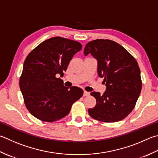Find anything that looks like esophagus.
I'll list each match as a JSON object with an SVG mask.
<instances>
[{
  "instance_id": "esophagus-1",
  "label": "esophagus",
  "mask_w": 158,
  "mask_h": 158,
  "mask_svg": "<svg viewBox=\"0 0 158 158\" xmlns=\"http://www.w3.org/2000/svg\"><path fill=\"white\" fill-rule=\"evenodd\" d=\"M89 95V92L87 91H84V92H83V96H85V97H88Z\"/></svg>"
}]
</instances>
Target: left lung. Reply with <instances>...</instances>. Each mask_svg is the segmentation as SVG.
<instances>
[{
    "instance_id": "obj_1",
    "label": "left lung",
    "mask_w": 158,
    "mask_h": 158,
    "mask_svg": "<svg viewBox=\"0 0 158 158\" xmlns=\"http://www.w3.org/2000/svg\"><path fill=\"white\" fill-rule=\"evenodd\" d=\"M84 55L90 53L98 61V75L103 78L106 91L92 92L96 106L88 110L92 118L114 123L127 116L136 103L142 89L140 70L135 59L118 43L110 40L89 42Z\"/></svg>"
}]
</instances>
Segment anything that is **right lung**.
Instances as JSON below:
<instances>
[{"mask_svg": "<svg viewBox=\"0 0 158 158\" xmlns=\"http://www.w3.org/2000/svg\"><path fill=\"white\" fill-rule=\"evenodd\" d=\"M82 45L75 40L54 37L42 42L24 60L20 88L29 112L44 122H54L69 114L83 89L67 88L57 76L64 75L70 61Z\"/></svg>", "mask_w": 158, "mask_h": 158, "instance_id": "1", "label": "right lung"}]
</instances>
